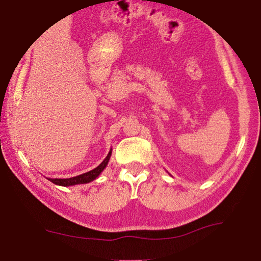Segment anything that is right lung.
Returning a JSON list of instances; mask_svg holds the SVG:
<instances>
[{
    "label": "right lung",
    "instance_id": "right-lung-1",
    "mask_svg": "<svg viewBox=\"0 0 261 261\" xmlns=\"http://www.w3.org/2000/svg\"><path fill=\"white\" fill-rule=\"evenodd\" d=\"M111 157V150L110 152L108 153V155L106 157V159L100 163V164L97 166L96 169H93L91 171H89V172H85L83 174H80V176H76V177H72V178H65V179H58V178H49V180L54 182V184L56 185H61V186H71V185H77V184H87V182H90L92 180H95L97 177L99 176L100 172L107 168L108 163H109V159Z\"/></svg>",
    "mask_w": 261,
    "mask_h": 261
}]
</instances>
